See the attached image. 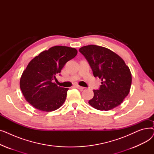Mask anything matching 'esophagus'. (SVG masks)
<instances>
[{
  "label": "esophagus",
  "instance_id": "obj_1",
  "mask_svg": "<svg viewBox=\"0 0 154 154\" xmlns=\"http://www.w3.org/2000/svg\"><path fill=\"white\" fill-rule=\"evenodd\" d=\"M75 87H76V88H78V89H80V90H83L84 88V87H81V86H80V85H76Z\"/></svg>",
  "mask_w": 154,
  "mask_h": 154
}]
</instances>
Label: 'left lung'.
Here are the masks:
<instances>
[{
	"instance_id": "8db88e82",
	"label": "left lung",
	"mask_w": 154,
	"mask_h": 154,
	"mask_svg": "<svg viewBox=\"0 0 154 154\" xmlns=\"http://www.w3.org/2000/svg\"><path fill=\"white\" fill-rule=\"evenodd\" d=\"M79 51L89 63L94 76L102 80L88 103L99 110L119 106L128 95L132 84L131 72L124 60L109 48L95 45L84 46Z\"/></svg>"
}]
</instances>
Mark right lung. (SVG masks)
<instances>
[{
    "instance_id": "right-lung-1",
    "label": "right lung",
    "mask_w": 154,
    "mask_h": 154,
    "mask_svg": "<svg viewBox=\"0 0 154 154\" xmlns=\"http://www.w3.org/2000/svg\"><path fill=\"white\" fill-rule=\"evenodd\" d=\"M77 54L75 48L57 45L42 52L29 63L20 77V87L26 100L34 108L52 112L62 106L69 88L60 87L52 80Z\"/></svg>"
}]
</instances>
